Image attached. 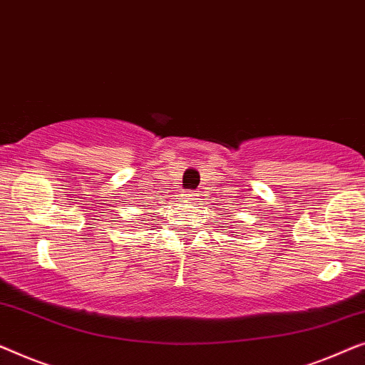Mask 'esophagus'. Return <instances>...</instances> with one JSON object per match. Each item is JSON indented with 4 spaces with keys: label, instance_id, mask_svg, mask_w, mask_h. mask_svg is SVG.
<instances>
[{
    "label": "esophagus",
    "instance_id": "obj_1",
    "mask_svg": "<svg viewBox=\"0 0 365 365\" xmlns=\"http://www.w3.org/2000/svg\"><path fill=\"white\" fill-rule=\"evenodd\" d=\"M183 197H187V198H193V200H195V197H197V195H195V193H192V192H190V193H185V195H183Z\"/></svg>",
    "mask_w": 365,
    "mask_h": 365
}]
</instances>
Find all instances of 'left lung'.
I'll return each mask as SVG.
<instances>
[{"label":"left lung","mask_w":365,"mask_h":365,"mask_svg":"<svg viewBox=\"0 0 365 365\" xmlns=\"http://www.w3.org/2000/svg\"><path fill=\"white\" fill-rule=\"evenodd\" d=\"M225 228H228V227H225Z\"/></svg>","instance_id":"obj_1"}]
</instances>
